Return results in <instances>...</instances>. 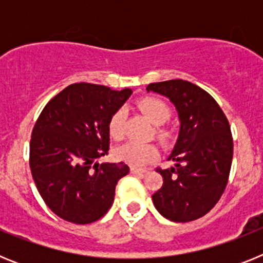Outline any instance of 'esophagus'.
Returning <instances> with one entry per match:
<instances>
[{"label": "esophagus", "instance_id": "esophagus-1", "mask_svg": "<svg viewBox=\"0 0 263 263\" xmlns=\"http://www.w3.org/2000/svg\"><path fill=\"white\" fill-rule=\"evenodd\" d=\"M130 173L137 174V175H143L145 173H147V170L143 168H137V167H130Z\"/></svg>", "mask_w": 263, "mask_h": 263}]
</instances>
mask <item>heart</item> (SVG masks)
<instances>
[{
  "label": "heart",
  "instance_id": "1",
  "mask_svg": "<svg viewBox=\"0 0 263 263\" xmlns=\"http://www.w3.org/2000/svg\"><path fill=\"white\" fill-rule=\"evenodd\" d=\"M138 108L153 124L159 125L155 129L157 138L162 143H168L170 139L173 138V132L160 126L167 122L173 115V110L168 104L158 97H143L138 101ZM125 118H126V111L122 108L111 115L110 120H109V133L113 138H124ZM116 157L132 166L141 167L148 164L158 157V148L153 143H139L130 141V142L124 143L116 148Z\"/></svg>",
  "mask_w": 263,
  "mask_h": 263
}]
</instances>
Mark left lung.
I'll list each match as a JSON object with an SVG mask.
<instances>
[{
  "label": "left lung",
  "mask_w": 263,
  "mask_h": 263,
  "mask_svg": "<svg viewBox=\"0 0 263 263\" xmlns=\"http://www.w3.org/2000/svg\"><path fill=\"white\" fill-rule=\"evenodd\" d=\"M146 90L170 99L180 121L168 157L175 166L157 168L163 185L153 195V203L170 221L200 218L216 205L228 184L233 158L229 122L216 100L190 81L152 83Z\"/></svg>",
  "instance_id": "1"
}]
</instances>
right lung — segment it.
Returning a JSON list of instances; mask_svg holds the SVG:
<instances>
[{
	"instance_id": "1",
	"label": "right lung",
	"mask_w": 263,
	"mask_h": 263,
	"mask_svg": "<svg viewBox=\"0 0 263 263\" xmlns=\"http://www.w3.org/2000/svg\"><path fill=\"white\" fill-rule=\"evenodd\" d=\"M133 90L76 83L51 99L30 141V168L42 199L60 218L90 224L115 200L118 180L129 166L97 163L108 154L109 120Z\"/></svg>"
}]
</instances>
